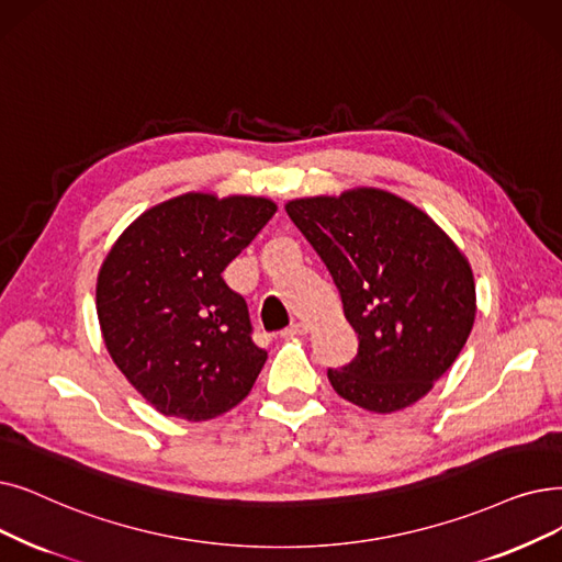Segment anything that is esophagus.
Instances as JSON below:
<instances>
[{"instance_id": "1", "label": "esophagus", "mask_w": 562, "mask_h": 562, "mask_svg": "<svg viewBox=\"0 0 562 562\" xmlns=\"http://www.w3.org/2000/svg\"><path fill=\"white\" fill-rule=\"evenodd\" d=\"M307 333V326L303 324V322H299V324H294V326H289L284 333H282V337H301V335H305Z\"/></svg>"}]
</instances>
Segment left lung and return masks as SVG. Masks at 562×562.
I'll list each match as a JSON object with an SVG mask.
<instances>
[{"mask_svg": "<svg viewBox=\"0 0 562 562\" xmlns=\"http://www.w3.org/2000/svg\"><path fill=\"white\" fill-rule=\"evenodd\" d=\"M284 209L326 263L358 333L356 358L328 370L335 393L374 413L416 404L471 335L469 259L425 211L387 190L353 188Z\"/></svg>", "mask_w": 562, "mask_h": 562, "instance_id": "1", "label": "left lung"}]
</instances>
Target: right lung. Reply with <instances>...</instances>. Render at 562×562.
<instances>
[{"instance_id": "add662e5", "label": "right lung", "mask_w": 562, "mask_h": 562, "mask_svg": "<svg viewBox=\"0 0 562 562\" xmlns=\"http://www.w3.org/2000/svg\"><path fill=\"white\" fill-rule=\"evenodd\" d=\"M276 211L250 194L186 192L144 211L108 252L95 282L105 347L162 416L211 420L252 390L268 353L223 271Z\"/></svg>"}]
</instances>
